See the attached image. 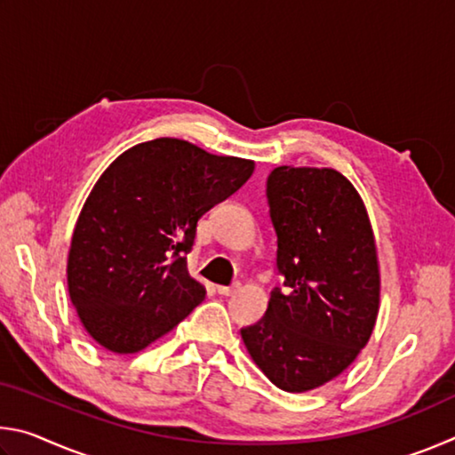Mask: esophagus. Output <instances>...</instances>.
I'll use <instances>...</instances> for the list:
<instances>
[{"mask_svg": "<svg viewBox=\"0 0 455 455\" xmlns=\"http://www.w3.org/2000/svg\"><path fill=\"white\" fill-rule=\"evenodd\" d=\"M236 291H238V284H233V287H225V284H219V287H217V292H219V295H225V297L235 295Z\"/></svg>", "mask_w": 455, "mask_h": 455, "instance_id": "esophagus-1", "label": "esophagus"}]
</instances>
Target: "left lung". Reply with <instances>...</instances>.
<instances>
[{
  "mask_svg": "<svg viewBox=\"0 0 455 455\" xmlns=\"http://www.w3.org/2000/svg\"><path fill=\"white\" fill-rule=\"evenodd\" d=\"M267 196L284 291H271L241 337L268 381L305 394L341 375L371 337L379 257L363 198L335 168H275Z\"/></svg>",
  "mask_w": 455,
  "mask_h": 455,
  "instance_id": "obj_1",
  "label": "left lung"
}]
</instances>
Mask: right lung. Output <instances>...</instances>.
I'll list each match as a JSON object with an SVG mask.
<instances>
[{"label": "right lung", "mask_w": 455, "mask_h": 455, "mask_svg": "<svg viewBox=\"0 0 455 455\" xmlns=\"http://www.w3.org/2000/svg\"><path fill=\"white\" fill-rule=\"evenodd\" d=\"M255 160L217 156L180 138L122 152L82 206L68 252V292L106 351L148 347L203 303L184 252L196 222L251 179Z\"/></svg>", "instance_id": "right-lung-1"}]
</instances>
